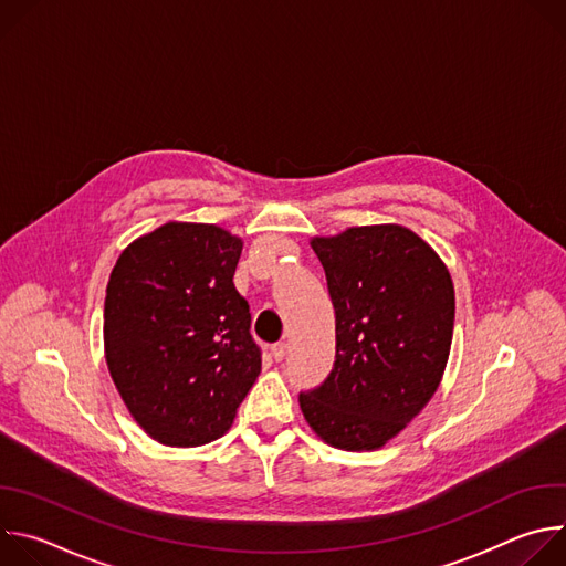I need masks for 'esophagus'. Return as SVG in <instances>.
<instances>
[{"label":"esophagus","mask_w":566,"mask_h":566,"mask_svg":"<svg viewBox=\"0 0 566 566\" xmlns=\"http://www.w3.org/2000/svg\"><path fill=\"white\" fill-rule=\"evenodd\" d=\"M271 356L280 363V360H284V356H286V343H275L273 347H271Z\"/></svg>","instance_id":"34e87169"}]
</instances>
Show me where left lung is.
Here are the masks:
<instances>
[{"label": "left lung", "instance_id": "obj_1", "mask_svg": "<svg viewBox=\"0 0 566 566\" xmlns=\"http://www.w3.org/2000/svg\"><path fill=\"white\" fill-rule=\"evenodd\" d=\"M311 247L336 313V360L300 408L317 437L374 450L406 428L443 376L454 286L446 264L412 230L360 226Z\"/></svg>", "mask_w": 566, "mask_h": 566}]
</instances>
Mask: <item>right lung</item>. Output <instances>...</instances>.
I'll list each match as a JSON object with an SVG mask.
<instances>
[{
    "label": "right lung",
    "mask_w": 566,
    "mask_h": 566,
    "mask_svg": "<svg viewBox=\"0 0 566 566\" xmlns=\"http://www.w3.org/2000/svg\"><path fill=\"white\" fill-rule=\"evenodd\" d=\"M241 239L170 221L118 258L105 295L109 374L158 443L219 439L262 367L251 308L232 284Z\"/></svg>",
    "instance_id": "right-lung-1"
}]
</instances>
